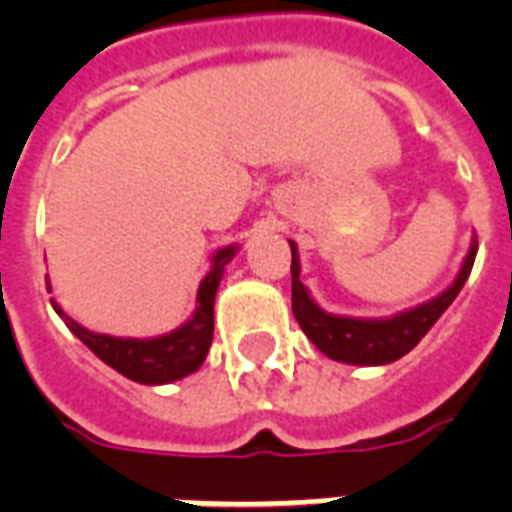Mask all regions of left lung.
Instances as JSON below:
<instances>
[{
  "mask_svg": "<svg viewBox=\"0 0 512 512\" xmlns=\"http://www.w3.org/2000/svg\"><path fill=\"white\" fill-rule=\"evenodd\" d=\"M292 244V241H289ZM478 244H473L465 257L460 276L446 289L444 295L430 300L425 305H417L412 311L398 313L393 319L385 321H364V319H345V316H332L324 313L319 305L313 303L308 289L300 281V260L297 249L292 244V313L297 324L303 329L308 340L324 353V356L342 361V364H361V366H380L390 364L396 358L406 356L409 350L428 335V329L441 319V313L452 305V300L460 295L462 284L468 281L476 260Z\"/></svg>",
  "mask_w": 512,
  "mask_h": 512,
  "instance_id": "1",
  "label": "left lung"
}]
</instances>
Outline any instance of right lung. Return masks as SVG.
Segmentation results:
<instances>
[{
  "label": "right lung",
  "instance_id": "add662e5",
  "mask_svg": "<svg viewBox=\"0 0 512 512\" xmlns=\"http://www.w3.org/2000/svg\"><path fill=\"white\" fill-rule=\"evenodd\" d=\"M236 255V247L220 249L212 260V271L204 276L199 287V305L191 321H185L183 327L170 332V335L154 337V340H130V337H111V335H95L82 324H76L71 316L60 311L55 300L52 308L58 316L66 321V327L74 332L87 348L106 361L111 369H116L124 377H130L143 385H164V382H175L185 374L196 372L212 345V332H215V295L223 279L225 265L231 263ZM50 289V287H47Z\"/></svg>",
  "mask_w": 512,
  "mask_h": 512
}]
</instances>
